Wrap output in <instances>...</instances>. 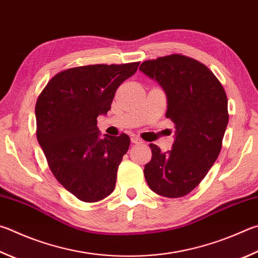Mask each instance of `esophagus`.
Returning a JSON list of instances; mask_svg holds the SVG:
<instances>
[{"instance_id": "1", "label": "esophagus", "mask_w": 258, "mask_h": 258, "mask_svg": "<svg viewBox=\"0 0 258 258\" xmlns=\"http://www.w3.org/2000/svg\"><path fill=\"white\" fill-rule=\"evenodd\" d=\"M131 142L134 143V144H141V143H143L142 140H140L139 138H135V137H133L132 139H131Z\"/></svg>"}]
</instances>
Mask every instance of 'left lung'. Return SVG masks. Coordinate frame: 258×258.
I'll return each mask as SVG.
<instances>
[{
	"label": "left lung",
	"instance_id": "left-lung-1",
	"mask_svg": "<svg viewBox=\"0 0 258 258\" xmlns=\"http://www.w3.org/2000/svg\"><path fill=\"white\" fill-rule=\"evenodd\" d=\"M140 70L166 92V117L176 128L170 151L150 144L145 180L154 193L181 198L202 181L221 151L229 120L226 91L204 64L184 55L145 60Z\"/></svg>",
	"mask_w": 258,
	"mask_h": 258
}]
</instances>
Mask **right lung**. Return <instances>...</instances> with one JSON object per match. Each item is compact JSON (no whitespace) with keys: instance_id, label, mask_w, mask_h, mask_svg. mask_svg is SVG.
Here are the masks:
<instances>
[{"instance_id":"1","label":"right lung","mask_w":258,"mask_h":258,"mask_svg":"<svg viewBox=\"0 0 258 258\" xmlns=\"http://www.w3.org/2000/svg\"><path fill=\"white\" fill-rule=\"evenodd\" d=\"M139 64L64 70L50 79L37 99V140L50 170L65 189L83 202H98L115 188L130 138H99L97 117L107 114L117 88L137 72Z\"/></svg>"}]
</instances>
